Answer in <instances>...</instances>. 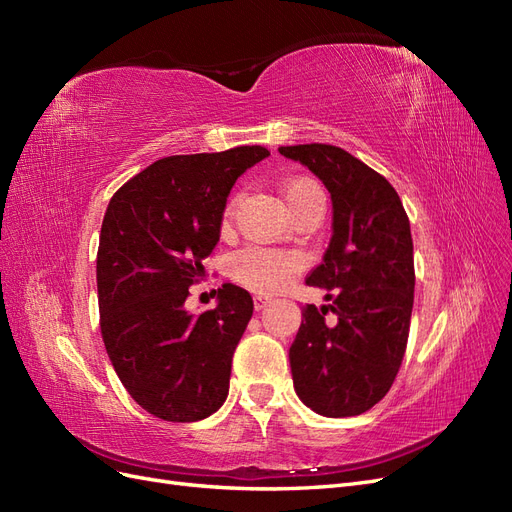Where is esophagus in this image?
<instances>
[{"label": "esophagus", "instance_id": "obj_1", "mask_svg": "<svg viewBox=\"0 0 512 512\" xmlns=\"http://www.w3.org/2000/svg\"><path fill=\"white\" fill-rule=\"evenodd\" d=\"M269 303H271V297H267V294H254V307L256 309L267 307Z\"/></svg>", "mask_w": 512, "mask_h": 512}]
</instances>
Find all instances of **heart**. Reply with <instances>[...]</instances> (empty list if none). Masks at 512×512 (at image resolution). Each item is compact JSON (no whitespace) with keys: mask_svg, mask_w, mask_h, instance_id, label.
I'll return each mask as SVG.
<instances>
[{"mask_svg":"<svg viewBox=\"0 0 512 512\" xmlns=\"http://www.w3.org/2000/svg\"><path fill=\"white\" fill-rule=\"evenodd\" d=\"M286 203L294 213H299L312 203H324V192L314 179H292L284 185ZM237 196H230L224 205L222 226H228L235 215ZM228 269L232 280L250 290L273 292L280 288L288 277L301 269V256L284 250H271V247L247 245L230 256Z\"/></svg>","mask_w":512,"mask_h":512,"instance_id":"1","label":"heart"}]
</instances>
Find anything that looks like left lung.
I'll return each instance as SVG.
<instances>
[{
	"label": "left lung",
	"instance_id": "8db88e82",
	"mask_svg": "<svg viewBox=\"0 0 512 512\" xmlns=\"http://www.w3.org/2000/svg\"><path fill=\"white\" fill-rule=\"evenodd\" d=\"M305 164L333 200V237L305 284L333 303L303 307L290 346L294 391L322 416L363 414L389 393L404 361L414 303L408 213L393 185L333 145L277 149ZM338 316L329 328L328 309Z\"/></svg>",
	"mask_w": 512,
	"mask_h": 512
}]
</instances>
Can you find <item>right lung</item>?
Returning <instances> with one entry per match:
<instances>
[{
	"label": "right lung",
	"mask_w": 512,
	"mask_h": 512,
	"mask_svg": "<svg viewBox=\"0 0 512 512\" xmlns=\"http://www.w3.org/2000/svg\"><path fill=\"white\" fill-rule=\"evenodd\" d=\"M269 149L168 156L113 194L98 247L100 331L121 384L138 406L194 423L226 401L232 354L254 312L250 292L224 284L218 307L185 312L190 286L220 241L235 181Z\"/></svg>",
	"instance_id": "add662e5"
}]
</instances>
